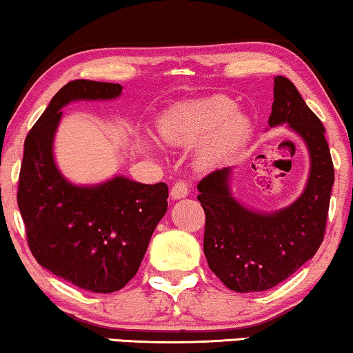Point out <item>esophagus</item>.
I'll use <instances>...</instances> for the list:
<instances>
[{"label":"esophagus","mask_w":353,"mask_h":353,"mask_svg":"<svg viewBox=\"0 0 353 353\" xmlns=\"http://www.w3.org/2000/svg\"><path fill=\"white\" fill-rule=\"evenodd\" d=\"M190 193V188H188V183L183 180L176 181L175 185L172 186V190H170V196L173 198V200H181V198H186Z\"/></svg>","instance_id":"obj_1"}]
</instances>
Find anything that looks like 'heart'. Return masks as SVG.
Listing matches in <instances>:
<instances>
[{
  "instance_id": "heart-1",
  "label": "heart",
  "mask_w": 353,
  "mask_h": 353,
  "mask_svg": "<svg viewBox=\"0 0 353 353\" xmlns=\"http://www.w3.org/2000/svg\"><path fill=\"white\" fill-rule=\"evenodd\" d=\"M163 142L178 147L196 143L200 167H216L230 159L250 134V120L225 95L186 102L168 110L159 122Z\"/></svg>"
}]
</instances>
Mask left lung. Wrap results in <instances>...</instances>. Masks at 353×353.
<instances>
[{"label": "left lung", "instance_id": "8db88e82", "mask_svg": "<svg viewBox=\"0 0 353 353\" xmlns=\"http://www.w3.org/2000/svg\"><path fill=\"white\" fill-rule=\"evenodd\" d=\"M288 123L304 140L310 173L304 193L288 208L256 213L236 201L230 190L231 168L211 172L198 183L206 214L203 251L211 271L228 289L261 292L292 276L324 241L334 163L325 128L288 77H274L269 125Z\"/></svg>", "mask_w": 353, "mask_h": 353}]
</instances>
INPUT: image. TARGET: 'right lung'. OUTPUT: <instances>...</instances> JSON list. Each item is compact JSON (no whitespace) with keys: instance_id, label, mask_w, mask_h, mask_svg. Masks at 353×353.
I'll list each match as a JSON object with an SVG mask.
<instances>
[{"instance_id":"obj_1","label":"right lung","mask_w":353,"mask_h":353,"mask_svg":"<svg viewBox=\"0 0 353 353\" xmlns=\"http://www.w3.org/2000/svg\"><path fill=\"white\" fill-rule=\"evenodd\" d=\"M122 85L77 79L49 102L24 140L18 206L29 250L54 276L90 292L122 289L139 271L157 225L167 213V183L115 176L95 186L69 183L56 167L52 142L72 101H109Z\"/></svg>"}]
</instances>
